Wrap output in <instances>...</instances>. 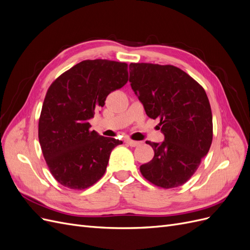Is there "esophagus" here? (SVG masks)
I'll return each mask as SVG.
<instances>
[{
    "mask_svg": "<svg viewBox=\"0 0 250 250\" xmlns=\"http://www.w3.org/2000/svg\"><path fill=\"white\" fill-rule=\"evenodd\" d=\"M126 143L128 144V145L129 146H131V147H137V146H139L140 145V142H137V141H132V140H130V139H128V140H126Z\"/></svg>",
    "mask_w": 250,
    "mask_h": 250,
    "instance_id": "34e87169",
    "label": "esophagus"
}]
</instances>
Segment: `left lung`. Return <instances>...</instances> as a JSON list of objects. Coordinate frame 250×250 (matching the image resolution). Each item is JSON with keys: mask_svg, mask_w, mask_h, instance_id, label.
I'll return each mask as SVG.
<instances>
[{"mask_svg": "<svg viewBox=\"0 0 250 250\" xmlns=\"http://www.w3.org/2000/svg\"><path fill=\"white\" fill-rule=\"evenodd\" d=\"M129 82L147 116L160 119L162 143H146L154 156L142 175L164 188L183 186L198 169L213 140V116L206 90L174 65L130 63Z\"/></svg>", "mask_w": 250, "mask_h": 250, "instance_id": "obj_1", "label": "left lung"}]
</instances>
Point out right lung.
Segmentation results:
<instances>
[{"label":"right lung","instance_id":"1","mask_svg":"<svg viewBox=\"0 0 250 250\" xmlns=\"http://www.w3.org/2000/svg\"><path fill=\"white\" fill-rule=\"evenodd\" d=\"M127 63L83 60L50 85L39 122V139L50 172L60 185L83 190L105 173L111 150L123 144L90 130L88 120L106 97L128 81Z\"/></svg>","mask_w":250,"mask_h":250}]
</instances>
